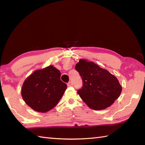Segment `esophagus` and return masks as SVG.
Wrapping results in <instances>:
<instances>
[{"label":"esophagus","instance_id":"34e87169","mask_svg":"<svg viewBox=\"0 0 145 145\" xmlns=\"http://www.w3.org/2000/svg\"><path fill=\"white\" fill-rule=\"evenodd\" d=\"M72 85H73V84H72V83L71 82H69L67 84V86H68V87H72Z\"/></svg>","mask_w":145,"mask_h":145}]
</instances>
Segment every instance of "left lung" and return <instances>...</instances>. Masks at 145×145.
Segmentation results:
<instances>
[{"instance_id": "left-lung-1", "label": "left lung", "mask_w": 145, "mask_h": 145, "mask_svg": "<svg viewBox=\"0 0 145 145\" xmlns=\"http://www.w3.org/2000/svg\"><path fill=\"white\" fill-rule=\"evenodd\" d=\"M75 69L83 80V87L77 93L91 109H105L120 97L121 85L116 76L107 70L84 58L79 60Z\"/></svg>"}]
</instances>
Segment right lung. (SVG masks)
<instances>
[{"mask_svg": "<svg viewBox=\"0 0 145 145\" xmlns=\"http://www.w3.org/2000/svg\"><path fill=\"white\" fill-rule=\"evenodd\" d=\"M60 76V70L52 65L34 71L25 80L22 87L21 95L25 103L40 113L53 109L67 87Z\"/></svg>", "mask_w": 145, "mask_h": 145, "instance_id": "obj_1", "label": "right lung"}]
</instances>
